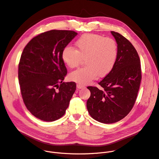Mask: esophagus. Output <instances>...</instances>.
<instances>
[{"mask_svg": "<svg viewBox=\"0 0 159 159\" xmlns=\"http://www.w3.org/2000/svg\"><path fill=\"white\" fill-rule=\"evenodd\" d=\"M77 88L78 89H82V88H85V86L82 85V84H77Z\"/></svg>", "mask_w": 159, "mask_h": 159, "instance_id": "34e87169", "label": "esophagus"}]
</instances>
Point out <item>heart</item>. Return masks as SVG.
Returning a JSON list of instances; mask_svg holds the SVG:
<instances>
[{
  "instance_id": "1",
  "label": "heart",
  "mask_w": 159,
  "mask_h": 159,
  "mask_svg": "<svg viewBox=\"0 0 159 159\" xmlns=\"http://www.w3.org/2000/svg\"><path fill=\"white\" fill-rule=\"evenodd\" d=\"M76 50L70 46L63 48L61 58L70 68L79 66L85 58L86 66L71 72L69 79L80 84H88L112 71L118 57V46L111 38L96 34H84L75 41Z\"/></svg>"
}]
</instances>
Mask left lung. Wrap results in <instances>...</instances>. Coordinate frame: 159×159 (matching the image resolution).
Returning a JSON list of instances; mask_svg holds the SVG:
<instances>
[{
	"label": "left lung",
	"mask_w": 159,
	"mask_h": 159,
	"mask_svg": "<svg viewBox=\"0 0 159 159\" xmlns=\"http://www.w3.org/2000/svg\"><path fill=\"white\" fill-rule=\"evenodd\" d=\"M118 46V57L112 71L98 82L103 88L89 86L91 96L87 109L100 123H114L124 118L135 102L141 80L138 54L130 42L118 33L111 32Z\"/></svg>",
	"instance_id": "left-lung-1"
}]
</instances>
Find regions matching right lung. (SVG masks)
<instances>
[{"mask_svg":"<svg viewBox=\"0 0 159 159\" xmlns=\"http://www.w3.org/2000/svg\"><path fill=\"white\" fill-rule=\"evenodd\" d=\"M77 35L75 31L67 30L45 32L32 39L21 55V94L27 109L41 120L61 118L76 90L75 82H62L67 69L61 52Z\"/></svg>","mask_w":159,"mask_h":159,"instance_id":"right-lung-1","label":"right lung"}]
</instances>
